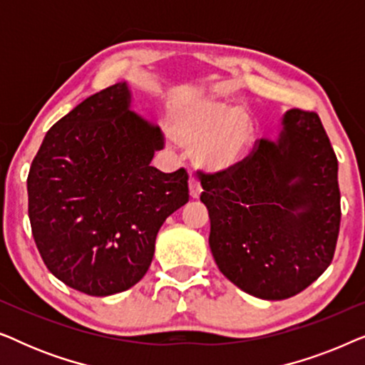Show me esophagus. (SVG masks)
<instances>
[{
	"instance_id": "1",
	"label": "esophagus",
	"mask_w": 365,
	"mask_h": 365,
	"mask_svg": "<svg viewBox=\"0 0 365 365\" xmlns=\"http://www.w3.org/2000/svg\"><path fill=\"white\" fill-rule=\"evenodd\" d=\"M201 191H202L201 182H199L194 176L189 178V194H191V197L197 199L199 196H201Z\"/></svg>"
}]
</instances>
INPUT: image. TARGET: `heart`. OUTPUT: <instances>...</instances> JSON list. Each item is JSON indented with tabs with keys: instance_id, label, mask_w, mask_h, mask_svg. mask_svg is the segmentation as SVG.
<instances>
[{
	"instance_id": "heart-1",
	"label": "heart",
	"mask_w": 365,
	"mask_h": 365,
	"mask_svg": "<svg viewBox=\"0 0 365 365\" xmlns=\"http://www.w3.org/2000/svg\"><path fill=\"white\" fill-rule=\"evenodd\" d=\"M171 136L212 173L237 168L251 149L254 128L242 108L209 101L184 104L171 118Z\"/></svg>"
}]
</instances>
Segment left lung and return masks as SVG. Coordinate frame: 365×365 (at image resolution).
<instances>
[{
	"label": "left lung",
	"mask_w": 365,
	"mask_h": 365,
	"mask_svg": "<svg viewBox=\"0 0 365 365\" xmlns=\"http://www.w3.org/2000/svg\"><path fill=\"white\" fill-rule=\"evenodd\" d=\"M219 271L254 297L302 292L332 262L341 226L337 158L317 113L289 109L277 141L257 139L237 168L202 173Z\"/></svg>",
	"instance_id": "1"
}]
</instances>
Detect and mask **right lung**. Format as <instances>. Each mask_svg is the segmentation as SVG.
<instances>
[{"label":"right lung","instance_id":"add662e5","mask_svg":"<svg viewBox=\"0 0 365 365\" xmlns=\"http://www.w3.org/2000/svg\"><path fill=\"white\" fill-rule=\"evenodd\" d=\"M126 83L51 126L28 174V214L44 264L66 286L104 297L151 266L159 227L189 201L187 173L149 166L161 129L129 111Z\"/></svg>","mask_w":365,"mask_h":365}]
</instances>
